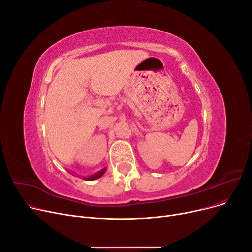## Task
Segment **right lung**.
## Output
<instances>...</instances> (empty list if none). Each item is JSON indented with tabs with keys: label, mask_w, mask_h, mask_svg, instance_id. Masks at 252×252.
Returning <instances> with one entry per match:
<instances>
[{
	"label": "right lung",
	"mask_w": 252,
	"mask_h": 252,
	"mask_svg": "<svg viewBox=\"0 0 252 252\" xmlns=\"http://www.w3.org/2000/svg\"><path fill=\"white\" fill-rule=\"evenodd\" d=\"M106 170H107V168H104V169L100 170V171L94 173V174H93V175H89V177H83V179L86 180V181H94V180H96V179H98V178H101L102 175L106 172Z\"/></svg>",
	"instance_id": "add662e5"
}]
</instances>
